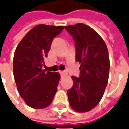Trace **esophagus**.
<instances>
[{
	"mask_svg": "<svg viewBox=\"0 0 129 129\" xmlns=\"http://www.w3.org/2000/svg\"><path fill=\"white\" fill-rule=\"evenodd\" d=\"M59 73L60 74V75H61L62 76H65V75H67V72H64V71H59Z\"/></svg>",
	"mask_w": 129,
	"mask_h": 129,
	"instance_id": "1",
	"label": "esophagus"
}]
</instances>
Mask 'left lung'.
Masks as SVG:
<instances>
[{
	"instance_id": "obj_1",
	"label": "left lung",
	"mask_w": 129,
	"mask_h": 129,
	"mask_svg": "<svg viewBox=\"0 0 129 129\" xmlns=\"http://www.w3.org/2000/svg\"><path fill=\"white\" fill-rule=\"evenodd\" d=\"M73 36L76 61L81 63L79 77L72 76L73 86L67 90L70 106L78 112L91 110L99 103L107 86L110 58L103 39L82 23L65 27Z\"/></svg>"
}]
</instances>
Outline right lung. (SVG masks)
<instances>
[{"instance_id": "right-lung-1", "label": "right lung", "mask_w": 129, "mask_h": 129, "mask_svg": "<svg viewBox=\"0 0 129 129\" xmlns=\"http://www.w3.org/2000/svg\"><path fill=\"white\" fill-rule=\"evenodd\" d=\"M64 26L39 24L18 44L13 58V74L17 90L26 105L34 109L49 106L57 89L58 72L43 70L53 39Z\"/></svg>"}]
</instances>
